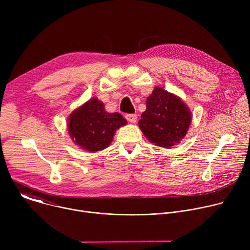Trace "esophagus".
Instances as JSON below:
<instances>
[{"mask_svg": "<svg viewBox=\"0 0 250 250\" xmlns=\"http://www.w3.org/2000/svg\"><path fill=\"white\" fill-rule=\"evenodd\" d=\"M125 119H126L129 123L135 124V123H136V120H137V117H136V115H134V114H128V115H125Z\"/></svg>", "mask_w": 250, "mask_h": 250, "instance_id": "obj_1", "label": "esophagus"}]
</instances>
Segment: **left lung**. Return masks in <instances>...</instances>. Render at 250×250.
Returning <instances> with one entry per match:
<instances>
[{"mask_svg": "<svg viewBox=\"0 0 250 250\" xmlns=\"http://www.w3.org/2000/svg\"><path fill=\"white\" fill-rule=\"evenodd\" d=\"M191 122L192 112L181 98L155 87L138 126L151 144L171 148L186 136Z\"/></svg>", "mask_w": 250, "mask_h": 250, "instance_id": "8db88e82", "label": "left lung"}]
</instances>
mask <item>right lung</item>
<instances>
[{"mask_svg":"<svg viewBox=\"0 0 250 250\" xmlns=\"http://www.w3.org/2000/svg\"><path fill=\"white\" fill-rule=\"evenodd\" d=\"M127 124L119 113H108L102 101L91 98L68 118V133L73 142L89 152L109 147L115 132Z\"/></svg>","mask_w":250,"mask_h":250,"instance_id":"obj_1","label":"right lung"}]
</instances>
